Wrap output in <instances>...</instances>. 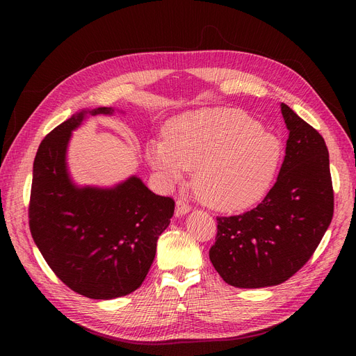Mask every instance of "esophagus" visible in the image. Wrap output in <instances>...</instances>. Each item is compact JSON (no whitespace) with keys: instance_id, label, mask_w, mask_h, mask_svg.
<instances>
[{"instance_id":"obj_1","label":"esophagus","mask_w":356,"mask_h":356,"mask_svg":"<svg viewBox=\"0 0 356 356\" xmlns=\"http://www.w3.org/2000/svg\"><path fill=\"white\" fill-rule=\"evenodd\" d=\"M191 211V204L188 202H184L183 199H179L176 202V216H183Z\"/></svg>"}]
</instances>
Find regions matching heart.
<instances>
[{
  "mask_svg": "<svg viewBox=\"0 0 356 356\" xmlns=\"http://www.w3.org/2000/svg\"><path fill=\"white\" fill-rule=\"evenodd\" d=\"M149 140L147 160L165 181L195 167L196 193L208 207L235 212L261 200L277 173L283 145L257 120L227 108L188 112Z\"/></svg>",
  "mask_w": 356,
  "mask_h": 356,
  "instance_id": "1",
  "label": "heart"
}]
</instances>
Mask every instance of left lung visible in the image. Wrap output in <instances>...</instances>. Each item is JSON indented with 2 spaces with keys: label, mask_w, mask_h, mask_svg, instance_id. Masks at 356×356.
Instances as JSON below:
<instances>
[{
  "label": "left lung",
  "mask_w": 356,
  "mask_h": 356,
  "mask_svg": "<svg viewBox=\"0 0 356 356\" xmlns=\"http://www.w3.org/2000/svg\"><path fill=\"white\" fill-rule=\"evenodd\" d=\"M282 114L289 140L277 181L254 209L216 218L209 258L234 287L284 283L310 259L333 218L326 143L286 104Z\"/></svg>",
  "instance_id": "1"
}]
</instances>
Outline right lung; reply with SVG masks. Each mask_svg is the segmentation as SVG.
I'll list each match as a JSON object with an SVG mask.
<instances>
[{
	"label": "right lung",
	"instance_id": "right-lung-1",
	"mask_svg": "<svg viewBox=\"0 0 356 356\" xmlns=\"http://www.w3.org/2000/svg\"><path fill=\"white\" fill-rule=\"evenodd\" d=\"M81 111L51 129L33 165L29 225L53 273L74 293L109 300L136 291L152 267L157 239L175 213V200L149 191L136 176L112 189L78 188L66 168L72 131Z\"/></svg>",
	"mask_w": 356,
	"mask_h": 356
}]
</instances>
